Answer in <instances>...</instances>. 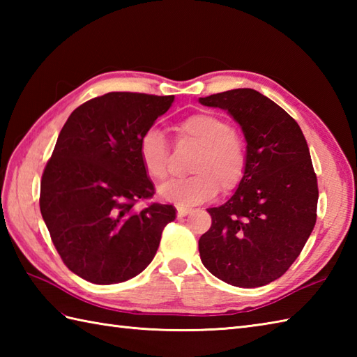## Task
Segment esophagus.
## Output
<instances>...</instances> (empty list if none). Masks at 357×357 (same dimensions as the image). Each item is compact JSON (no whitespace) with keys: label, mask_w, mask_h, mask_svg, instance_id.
Listing matches in <instances>:
<instances>
[{"label":"esophagus","mask_w":357,"mask_h":357,"mask_svg":"<svg viewBox=\"0 0 357 357\" xmlns=\"http://www.w3.org/2000/svg\"><path fill=\"white\" fill-rule=\"evenodd\" d=\"M190 211H192V208H188V207H178V216L179 218L187 216L188 213H190Z\"/></svg>","instance_id":"esophagus-1"}]
</instances>
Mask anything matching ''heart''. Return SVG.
<instances>
[{
  "mask_svg": "<svg viewBox=\"0 0 357 357\" xmlns=\"http://www.w3.org/2000/svg\"><path fill=\"white\" fill-rule=\"evenodd\" d=\"M178 141L190 142L198 151L190 162L192 176L173 179L159 187L165 201L179 207L196 206L222 192L236 188L247 170V144L224 116L216 113H193L174 128ZM144 170L153 181H164L170 173V151L164 135L150 128L139 141Z\"/></svg>",
  "mask_w": 357,
  "mask_h": 357,
  "instance_id": "1",
  "label": "heart"
}]
</instances>
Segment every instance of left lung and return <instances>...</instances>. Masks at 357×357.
<instances>
[{
    "instance_id": "obj_1",
    "label": "left lung",
    "mask_w": 357,
    "mask_h": 357,
    "mask_svg": "<svg viewBox=\"0 0 357 357\" xmlns=\"http://www.w3.org/2000/svg\"><path fill=\"white\" fill-rule=\"evenodd\" d=\"M230 113L247 141V170L199 239L201 261L224 282L255 288L290 268L316 224L319 190L301 127L270 98L234 89L199 98Z\"/></svg>"
}]
</instances>
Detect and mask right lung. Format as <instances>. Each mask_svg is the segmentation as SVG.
<instances>
[{
  "label": "right lung",
  "instance_id": "add662e5",
  "mask_svg": "<svg viewBox=\"0 0 357 357\" xmlns=\"http://www.w3.org/2000/svg\"><path fill=\"white\" fill-rule=\"evenodd\" d=\"M174 96L110 92L72 112L41 179L40 208L67 268L92 284L135 278L156 255L176 210L136 202L155 193L139 141Z\"/></svg>",
  "mask_w": 357,
  "mask_h": 357
}]
</instances>
